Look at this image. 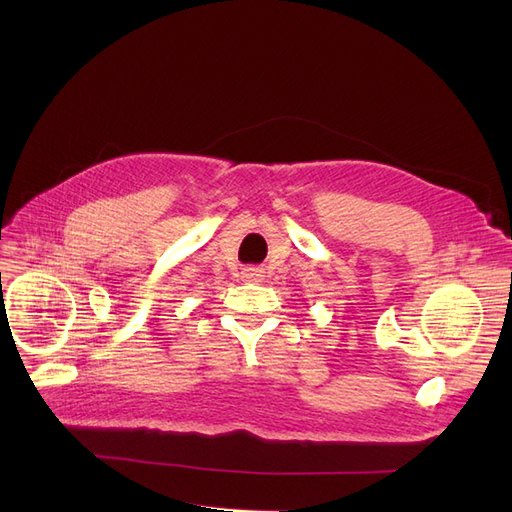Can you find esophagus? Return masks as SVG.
I'll return each instance as SVG.
<instances>
[{
	"instance_id": "34e87169",
	"label": "esophagus",
	"mask_w": 512,
	"mask_h": 512,
	"mask_svg": "<svg viewBox=\"0 0 512 512\" xmlns=\"http://www.w3.org/2000/svg\"><path fill=\"white\" fill-rule=\"evenodd\" d=\"M263 278H265V274H263V270H259V267H245V270H242V280L245 282H263Z\"/></svg>"
}]
</instances>
